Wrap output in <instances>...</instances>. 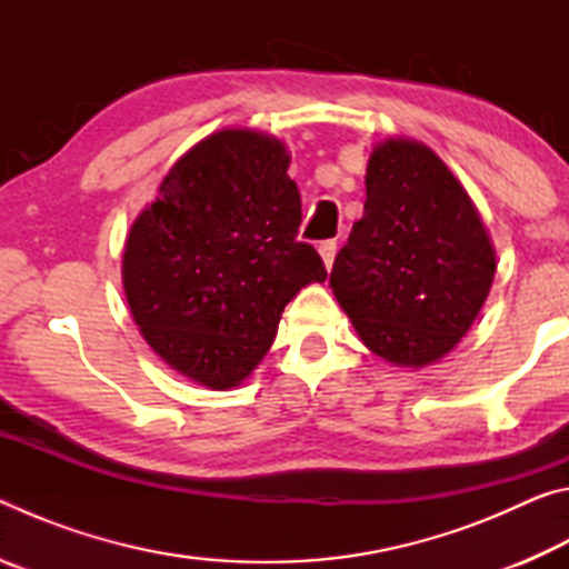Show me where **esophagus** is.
<instances>
[{
  "label": "esophagus",
  "mask_w": 569,
  "mask_h": 569,
  "mask_svg": "<svg viewBox=\"0 0 569 569\" xmlns=\"http://www.w3.org/2000/svg\"><path fill=\"white\" fill-rule=\"evenodd\" d=\"M319 253L323 258L326 268L333 266V258H336V240H323V243L319 246Z\"/></svg>",
  "instance_id": "esophagus-1"
}]
</instances>
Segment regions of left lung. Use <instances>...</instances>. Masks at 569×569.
I'll return each mask as SVG.
<instances>
[{
    "label": "left lung",
    "instance_id": "8db88e82",
    "mask_svg": "<svg viewBox=\"0 0 569 569\" xmlns=\"http://www.w3.org/2000/svg\"><path fill=\"white\" fill-rule=\"evenodd\" d=\"M495 268L485 223L445 162L413 140L377 146L363 218L331 271L361 341L399 366L441 359L475 323Z\"/></svg>",
    "mask_w": 569,
    "mask_h": 569
}]
</instances>
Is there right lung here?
<instances>
[{
	"label": "right lung",
	"mask_w": 569,
	"mask_h": 569,
	"mask_svg": "<svg viewBox=\"0 0 569 569\" xmlns=\"http://www.w3.org/2000/svg\"><path fill=\"white\" fill-rule=\"evenodd\" d=\"M276 138L220 130L188 150L124 243L134 323L162 361L210 389L238 387L286 303L326 266L298 240L301 196Z\"/></svg>",
	"instance_id": "right-lung-1"
}]
</instances>
